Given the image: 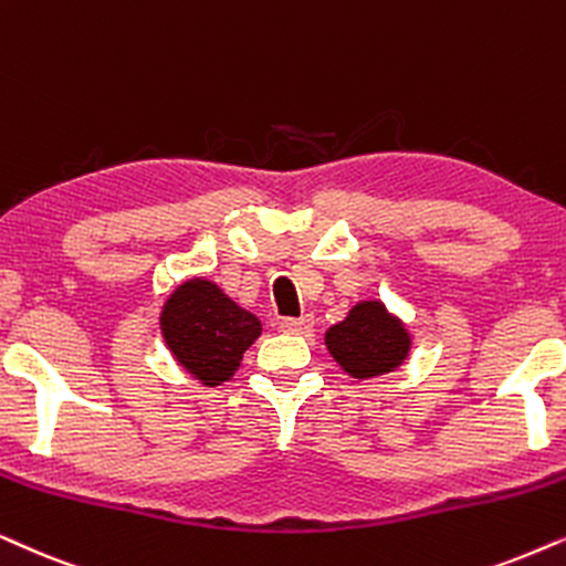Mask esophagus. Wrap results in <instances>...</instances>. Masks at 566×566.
Wrapping results in <instances>:
<instances>
[{
  "label": "esophagus",
  "instance_id": "34e87169",
  "mask_svg": "<svg viewBox=\"0 0 566 566\" xmlns=\"http://www.w3.org/2000/svg\"><path fill=\"white\" fill-rule=\"evenodd\" d=\"M279 328H282L284 334H307L313 328V318L311 316L282 318V321H279Z\"/></svg>",
  "mask_w": 566,
  "mask_h": 566
}]
</instances>
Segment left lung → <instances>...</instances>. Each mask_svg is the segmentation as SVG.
I'll return each mask as SVG.
<instances>
[{"instance_id":"obj_1","label":"left lung","mask_w":566,"mask_h":566,"mask_svg":"<svg viewBox=\"0 0 566 566\" xmlns=\"http://www.w3.org/2000/svg\"><path fill=\"white\" fill-rule=\"evenodd\" d=\"M324 345L347 376L363 381L402 366L410 355L412 336L405 321L381 300H360L345 321L328 328Z\"/></svg>"}]
</instances>
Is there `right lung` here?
I'll return each mask as SVG.
<instances>
[{"instance_id":"right-lung-1","label":"right lung","mask_w":566,"mask_h":566,"mask_svg":"<svg viewBox=\"0 0 566 566\" xmlns=\"http://www.w3.org/2000/svg\"><path fill=\"white\" fill-rule=\"evenodd\" d=\"M159 326L171 357L203 386L230 381L245 349L261 336V321L203 276L171 292Z\"/></svg>"}]
</instances>
